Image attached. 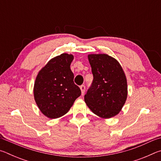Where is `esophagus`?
Segmentation results:
<instances>
[{
  "mask_svg": "<svg viewBox=\"0 0 161 161\" xmlns=\"http://www.w3.org/2000/svg\"><path fill=\"white\" fill-rule=\"evenodd\" d=\"M80 89H81V94H84V92H85V86H84V85L80 86Z\"/></svg>",
  "mask_w": 161,
  "mask_h": 161,
  "instance_id": "obj_1",
  "label": "esophagus"
}]
</instances>
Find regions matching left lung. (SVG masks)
<instances>
[{"label":"left lung","mask_w":161,"mask_h":161,"mask_svg":"<svg viewBox=\"0 0 161 161\" xmlns=\"http://www.w3.org/2000/svg\"><path fill=\"white\" fill-rule=\"evenodd\" d=\"M88 59L94 80L84 101L97 116L110 119L121 111L126 101V75L119 62L107 54H88Z\"/></svg>","instance_id":"8db88e82"}]
</instances>
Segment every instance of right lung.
Here are the masks:
<instances>
[{
    "mask_svg": "<svg viewBox=\"0 0 161 161\" xmlns=\"http://www.w3.org/2000/svg\"><path fill=\"white\" fill-rule=\"evenodd\" d=\"M73 59L72 54L62 53L54 57L39 71L35 79L34 99L40 111L47 118L64 116L81 95L70 69Z\"/></svg>",
    "mask_w": 161,
    "mask_h": 161,
    "instance_id": "1",
    "label": "right lung"
}]
</instances>
